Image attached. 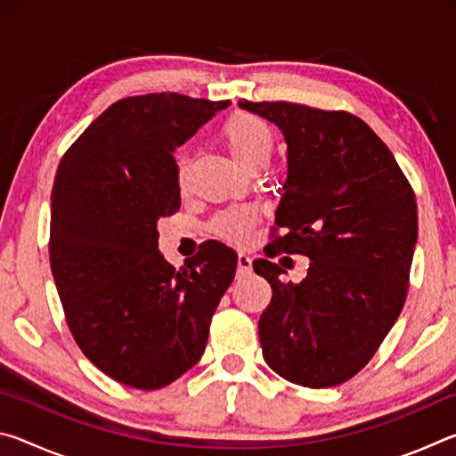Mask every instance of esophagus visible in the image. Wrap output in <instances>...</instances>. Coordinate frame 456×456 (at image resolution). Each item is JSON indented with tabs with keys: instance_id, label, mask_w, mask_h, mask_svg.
Masks as SVG:
<instances>
[{
	"instance_id": "esophagus-1",
	"label": "esophagus",
	"mask_w": 456,
	"mask_h": 456,
	"mask_svg": "<svg viewBox=\"0 0 456 456\" xmlns=\"http://www.w3.org/2000/svg\"><path fill=\"white\" fill-rule=\"evenodd\" d=\"M237 272L239 273H251V257L247 253H239L237 256Z\"/></svg>"
}]
</instances>
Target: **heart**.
Returning <instances> with one entry per match:
<instances>
[{"mask_svg":"<svg viewBox=\"0 0 456 456\" xmlns=\"http://www.w3.org/2000/svg\"><path fill=\"white\" fill-rule=\"evenodd\" d=\"M221 141L225 142L229 152L233 154L245 168L261 159H269L273 146L272 128L264 118L251 112H233L225 118L219 130ZM176 179L184 181V163L179 160ZM256 223V213L249 209H231L217 215L211 223V231L221 239L233 243H245L251 235V227Z\"/></svg>","mask_w":456,"mask_h":456,"instance_id":"1","label":"heart"}]
</instances>
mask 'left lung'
<instances>
[{
    "instance_id": "left-lung-1",
    "label": "left lung",
    "mask_w": 456,
    "mask_h": 456,
    "mask_svg": "<svg viewBox=\"0 0 456 456\" xmlns=\"http://www.w3.org/2000/svg\"><path fill=\"white\" fill-rule=\"evenodd\" d=\"M243 110L280 126L288 181L275 211L281 235L265 256L310 257L305 280L253 261L272 285L259 342L273 372L307 388L350 380L403 312L419 235L411 183L364 120L344 110L293 102H249Z\"/></svg>"
}]
</instances>
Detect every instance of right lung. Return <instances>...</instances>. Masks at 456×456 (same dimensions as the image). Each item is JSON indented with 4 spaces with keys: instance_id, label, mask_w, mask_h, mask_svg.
Wrapping results in <instances>:
<instances>
[{
    "instance_id": "obj_1",
    "label": "right lung",
    "mask_w": 456,
    "mask_h": 456,
    "mask_svg": "<svg viewBox=\"0 0 456 456\" xmlns=\"http://www.w3.org/2000/svg\"><path fill=\"white\" fill-rule=\"evenodd\" d=\"M229 104L176 92L122 98L61 157L52 275L84 356L125 386L157 390L195 366L235 277L237 253L219 241L176 272L157 229L181 207L175 149Z\"/></svg>"
}]
</instances>
